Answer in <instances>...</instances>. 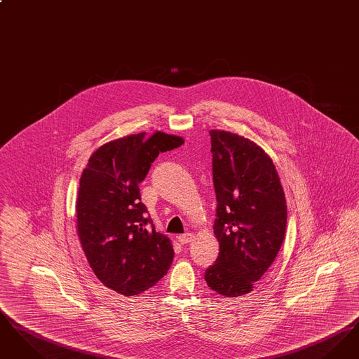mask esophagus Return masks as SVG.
Returning a JSON list of instances; mask_svg holds the SVG:
<instances>
[{
	"label": "esophagus",
	"mask_w": 359,
	"mask_h": 359,
	"mask_svg": "<svg viewBox=\"0 0 359 359\" xmlns=\"http://www.w3.org/2000/svg\"><path fill=\"white\" fill-rule=\"evenodd\" d=\"M194 234L192 233H186V234H182V236H177V241L180 242V243H188V242H191L192 239H194Z\"/></svg>",
	"instance_id": "esophagus-1"
}]
</instances>
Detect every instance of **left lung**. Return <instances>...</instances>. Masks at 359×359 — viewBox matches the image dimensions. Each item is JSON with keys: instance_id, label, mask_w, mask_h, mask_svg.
I'll use <instances>...</instances> for the list:
<instances>
[{"instance_id": "obj_1", "label": "left lung", "mask_w": 359, "mask_h": 359, "mask_svg": "<svg viewBox=\"0 0 359 359\" xmlns=\"http://www.w3.org/2000/svg\"><path fill=\"white\" fill-rule=\"evenodd\" d=\"M219 257L207 285L224 297L250 293L281 249L287 201L272 158L249 138L210 130Z\"/></svg>"}]
</instances>
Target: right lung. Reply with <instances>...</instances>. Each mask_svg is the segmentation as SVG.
I'll use <instances>...</instances> for the list:
<instances>
[{
    "label": "right lung",
    "mask_w": 359,
    "mask_h": 359,
    "mask_svg": "<svg viewBox=\"0 0 359 359\" xmlns=\"http://www.w3.org/2000/svg\"><path fill=\"white\" fill-rule=\"evenodd\" d=\"M182 144V137L164 132L122 137L100 147L82 172L75 205L78 237L97 278L123 296L149 290L171 266V239L156 233L145 217L138 184L158 154Z\"/></svg>",
    "instance_id": "1"
}]
</instances>
